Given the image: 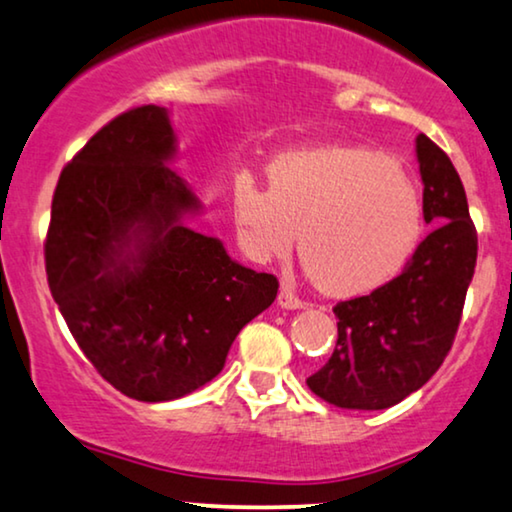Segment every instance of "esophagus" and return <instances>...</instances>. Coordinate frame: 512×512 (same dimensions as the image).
<instances>
[{
    "mask_svg": "<svg viewBox=\"0 0 512 512\" xmlns=\"http://www.w3.org/2000/svg\"><path fill=\"white\" fill-rule=\"evenodd\" d=\"M278 304L283 308H304L306 301H301L297 294H294L292 285L283 283V285H280V292H278Z\"/></svg>",
    "mask_w": 512,
    "mask_h": 512,
    "instance_id": "34e87169",
    "label": "esophagus"
}]
</instances>
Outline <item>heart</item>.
<instances>
[{
	"instance_id": "1",
	"label": "heart",
	"mask_w": 512,
	"mask_h": 512,
	"mask_svg": "<svg viewBox=\"0 0 512 512\" xmlns=\"http://www.w3.org/2000/svg\"><path fill=\"white\" fill-rule=\"evenodd\" d=\"M232 213L259 257L287 255L297 243L322 290L357 297L397 276L420 243V185L380 150L322 146L276 157L269 187L239 176Z\"/></svg>"
}]
</instances>
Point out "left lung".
I'll return each mask as SVG.
<instances>
[{"mask_svg": "<svg viewBox=\"0 0 512 512\" xmlns=\"http://www.w3.org/2000/svg\"><path fill=\"white\" fill-rule=\"evenodd\" d=\"M424 220L434 225L401 276L371 294L338 301L336 348L306 378L311 392L350 410L390 408L413 394L448 357L478 257L469 201L450 157L417 136Z\"/></svg>", "mask_w": 512, "mask_h": 512, "instance_id": "left-lung-1", "label": "left lung"}]
</instances>
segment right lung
<instances>
[{"instance_id": "add662e5", "label": "right lung", "mask_w": 512, "mask_h": 512, "mask_svg": "<svg viewBox=\"0 0 512 512\" xmlns=\"http://www.w3.org/2000/svg\"><path fill=\"white\" fill-rule=\"evenodd\" d=\"M169 115L136 106L62 169L43 243L48 287L99 376L136 401H171L213 380L239 331L278 294L181 225L194 197L167 164Z\"/></svg>"}]
</instances>
